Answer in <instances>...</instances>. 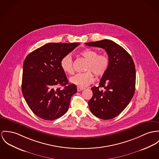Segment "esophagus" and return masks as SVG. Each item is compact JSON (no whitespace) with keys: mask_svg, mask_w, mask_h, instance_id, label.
<instances>
[{"mask_svg":"<svg viewBox=\"0 0 159 159\" xmlns=\"http://www.w3.org/2000/svg\"><path fill=\"white\" fill-rule=\"evenodd\" d=\"M85 88H82V87H80V86H77V91H81L82 90H84Z\"/></svg>","mask_w":159,"mask_h":159,"instance_id":"34e87169","label":"esophagus"}]
</instances>
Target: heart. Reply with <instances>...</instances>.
<instances>
[{
	"instance_id": "heart-1",
	"label": "heart",
	"mask_w": 159,
	"mask_h": 159,
	"mask_svg": "<svg viewBox=\"0 0 159 159\" xmlns=\"http://www.w3.org/2000/svg\"><path fill=\"white\" fill-rule=\"evenodd\" d=\"M80 55L88 61L85 67V73H78L71 77L70 82L80 87H85L94 82V74L97 77H101L107 71L110 65V58L104 54H98L94 49H84L80 52ZM61 70L68 74L74 73L73 61L70 54L63 56L61 61Z\"/></svg>"
}]
</instances>
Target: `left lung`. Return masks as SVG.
Returning a JSON list of instances; mask_svg holds the SVG:
<instances>
[{"mask_svg":"<svg viewBox=\"0 0 159 159\" xmlns=\"http://www.w3.org/2000/svg\"><path fill=\"white\" fill-rule=\"evenodd\" d=\"M85 45L105 49L110 58L108 69L102 75L99 85L91 88L93 95L88 105L98 118L111 119L125 110L134 96V63L125 49L112 40L105 39ZM100 87L104 89L101 90Z\"/></svg>","mask_w":159,"mask_h":159,"instance_id":"8db88e82","label":"left lung"}]
</instances>
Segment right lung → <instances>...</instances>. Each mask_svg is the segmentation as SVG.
I'll use <instances>...</instances> for the list:
<instances>
[{
    "mask_svg": "<svg viewBox=\"0 0 159 159\" xmlns=\"http://www.w3.org/2000/svg\"><path fill=\"white\" fill-rule=\"evenodd\" d=\"M79 43H48L29 54L23 65L22 91L31 110L40 118L54 120L68 110L77 86L68 83L61 61ZM57 85L64 88L56 89Z\"/></svg>",
    "mask_w": 159,
    "mask_h": 159,
    "instance_id": "right-lung-1",
    "label": "right lung"
}]
</instances>
